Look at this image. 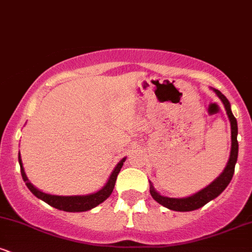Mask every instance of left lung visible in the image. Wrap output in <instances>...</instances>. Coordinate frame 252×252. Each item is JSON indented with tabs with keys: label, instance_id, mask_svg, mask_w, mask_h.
Instances as JSON below:
<instances>
[{
	"label": "left lung",
	"instance_id": "obj_1",
	"mask_svg": "<svg viewBox=\"0 0 252 252\" xmlns=\"http://www.w3.org/2000/svg\"><path fill=\"white\" fill-rule=\"evenodd\" d=\"M212 90L216 92V94L219 97V99L221 100L222 104H224L228 120H230L231 123L230 158H228V162L226 164V167H225V169L222 170L221 174L219 175L215 181L211 182L209 186H206L205 189L199 190L198 193H195V194L190 196H187V198H168V196L161 195L160 193L156 192L154 186H153V184L150 182V194H152L153 199L169 210L187 212V211H194L200 209L204 205H206L207 202L217 198L222 190L226 189L227 185L230 184L231 179H232L233 173H235V166L237 162V158H238V141H237L238 126H237V120L235 116H233L232 111H231V105L230 102L227 100V98L225 97L219 90Z\"/></svg>",
	"mask_w": 252,
	"mask_h": 252
}]
</instances>
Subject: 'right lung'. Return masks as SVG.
Returning <instances> with one entry per match:
<instances>
[{
	"instance_id": "right-lung-1",
	"label": "right lung",
	"mask_w": 252,
	"mask_h": 252,
	"mask_svg": "<svg viewBox=\"0 0 252 252\" xmlns=\"http://www.w3.org/2000/svg\"><path fill=\"white\" fill-rule=\"evenodd\" d=\"M126 158H123L120 162L117 163V166L115 167V169L112 170L111 175H110L108 182L104 185L102 189H99L96 193H92V194L88 195H70V196H63V195H52L48 193L41 192L40 189H37L36 187H34L33 185L28 181V178L26 176L24 166H22V160L21 155L19 153V163H20V169H21V175L24 181L26 182V186L28 187V189L33 193L36 198L41 199L42 201H45L46 204L51 205L52 207H56L58 210L66 211V212H84V211H89L94 207L98 206L99 204H102L104 200L109 198L110 194L114 190L115 184H116V179L118 173H120L121 168H122L123 162L126 161Z\"/></svg>"
}]
</instances>
